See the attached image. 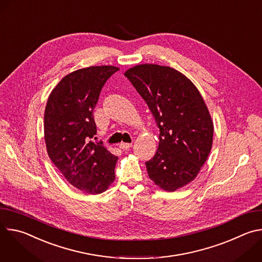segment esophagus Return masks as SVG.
Instances as JSON below:
<instances>
[{
  "label": "esophagus",
  "instance_id": "1",
  "mask_svg": "<svg viewBox=\"0 0 262 262\" xmlns=\"http://www.w3.org/2000/svg\"><path fill=\"white\" fill-rule=\"evenodd\" d=\"M132 146H133L132 143H124V142H122V143L119 144V147H120L121 149H123V150H126V149L130 148Z\"/></svg>",
  "mask_w": 262,
  "mask_h": 262
}]
</instances>
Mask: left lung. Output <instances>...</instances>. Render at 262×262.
Masks as SVG:
<instances>
[{"label":"left lung","instance_id":"left-lung-1","mask_svg":"<svg viewBox=\"0 0 262 262\" xmlns=\"http://www.w3.org/2000/svg\"><path fill=\"white\" fill-rule=\"evenodd\" d=\"M125 77L160 128L158 151L145 163L149 178L165 191L182 188L196 178L212 145L213 124L200 92L169 66L142 64Z\"/></svg>","mask_w":262,"mask_h":262}]
</instances>
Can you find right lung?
<instances>
[{
    "label": "right lung",
    "instance_id": "add662e5",
    "mask_svg": "<svg viewBox=\"0 0 262 262\" xmlns=\"http://www.w3.org/2000/svg\"><path fill=\"white\" fill-rule=\"evenodd\" d=\"M114 66H91L64 77L52 91L45 112V140L54 165L83 193L96 195L115 179L117 157L93 142V110Z\"/></svg>",
    "mask_w": 262,
    "mask_h": 262
}]
</instances>
